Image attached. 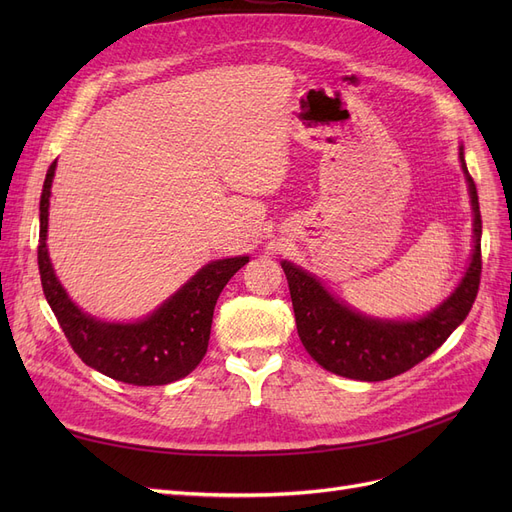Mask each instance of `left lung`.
I'll return each instance as SVG.
<instances>
[{
  "mask_svg": "<svg viewBox=\"0 0 512 512\" xmlns=\"http://www.w3.org/2000/svg\"><path fill=\"white\" fill-rule=\"evenodd\" d=\"M459 162L472 203V256L457 288L429 314L389 320L361 314L324 288L316 275L282 260L297 331L312 359L331 374L350 380L378 382L395 378L436 352L470 314L480 284V222L478 194L468 173L463 145Z\"/></svg>",
  "mask_w": 512,
  "mask_h": 512,
  "instance_id": "obj_1",
  "label": "left lung"
}]
</instances>
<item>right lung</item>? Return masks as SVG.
Segmentation results:
<instances>
[{
  "mask_svg": "<svg viewBox=\"0 0 512 512\" xmlns=\"http://www.w3.org/2000/svg\"><path fill=\"white\" fill-rule=\"evenodd\" d=\"M55 168L57 160L46 173L40 196L38 267L44 297L70 346L85 365L126 384L160 386L185 378L207 354L213 309L220 292L230 277L250 262V256L209 262L173 297L141 320L108 322L91 316L68 297L46 247Z\"/></svg>",
  "mask_w": 512,
  "mask_h": 512,
  "instance_id": "1",
  "label": "right lung"
}]
</instances>
